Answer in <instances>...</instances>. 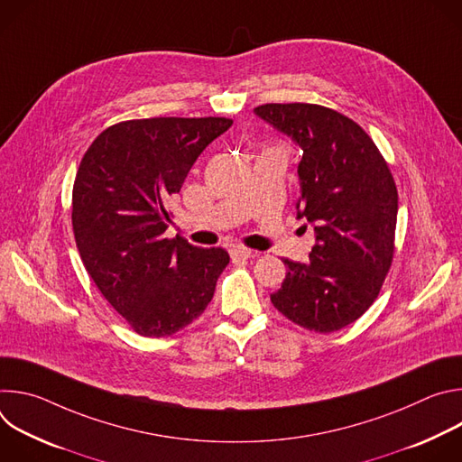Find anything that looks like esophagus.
Instances as JSON below:
<instances>
[{
    "label": "esophagus",
    "instance_id": "34e87169",
    "mask_svg": "<svg viewBox=\"0 0 462 462\" xmlns=\"http://www.w3.org/2000/svg\"><path fill=\"white\" fill-rule=\"evenodd\" d=\"M250 255H252V250L246 248V246H234V248L230 250V257H232L234 263H243V261H246Z\"/></svg>",
    "mask_w": 462,
    "mask_h": 462
}]
</instances>
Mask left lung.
Masks as SVG:
<instances>
[{"mask_svg": "<svg viewBox=\"0 0 462 462\" xmlns=\"http://www.w3.org/2000/svg\"><path fill=\"white\" fill-rule=\"evenodd\" d=\"M303 150L298 217L316 225L309 263L283 259L273 305L296 325L333 333L378 298L391 269L399 191L373 139L349 116L318 104L254 109Z\"/></svg>", "mask_w": 462, "mask_h": 462, "instance_id": "1", "label": "left lung"}]
</instances>
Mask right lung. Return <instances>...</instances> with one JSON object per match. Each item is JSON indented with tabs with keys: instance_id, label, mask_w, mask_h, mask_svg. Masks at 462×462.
I'll return each mask as SVG.
<instances>
[{
	"instance_id": "1",
	"label": "right lung",
	"mask_w": 462,
	"mask_h": 462,
	"mask_svg": "<svg viewBox=\"0 0 462 462\" xmlns=\"http://www.w3.org/2000/svg\"><path fill=\"white\" fill-rule=\"evenodd\" d=\"M225 116H155L109 125L84 153L73 184V232L84 265L135 333L170 337L199 318L230 255L164 237L170 201Z\"/></svg>"
}]
</instances>
